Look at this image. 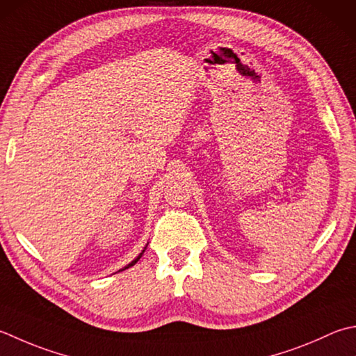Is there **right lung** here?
<instances>
[{"label":"right lung","mask_w":356,"mask_h":356,"mask_svg":"<svg viewBox=\"0 0 356 356\" xmlns=\"http://www.w3.org/2000/svg\"><path fill=\"white\" fill-rule=\"evenodd\" d=\"M145 248H146V247H145ZM143 252H145V250H143ZM143 252H142V253H140V254H138V256H137V257H136V259H134V261H132V262H131V264H128V266H127V267H124V268H122V270H127V268H129V267H132V266H134V264H136V262H137V261H138V259H140V257H142V254H143Z\"/></svg>","instance_id":"obj_1"}]
</instances>
